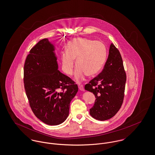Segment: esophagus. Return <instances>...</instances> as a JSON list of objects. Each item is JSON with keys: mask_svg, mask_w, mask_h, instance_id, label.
<instances>
[{"mask_svg": "<svg viewBox=\"0 0 155 155\" xmlns=\"http://www.w3.org/2000/svg\"><path fill=\"white\" fill-rule=\"evenodd\" d=\"M78 88L80 89V90L81 91H84V86L81 84V83H78Z\"/></svg>", "mask_w": 155, "mask_h": 155, "instance_id": "34e87169", "label": "esophagus"}]
</instances>
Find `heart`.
<instances>
[{
	"label": "heart",
	"instance_id": "b5f03b06",
	"mask_svg": "<svg viewBox=\"0 0 155 155\" xmlns=\"http://www.w3.org/2000/svg\"><path fill=\"white\" fill-rule=\"evenodd\" d=\"M66 54L61 57L63 71L72 75L75 60L78 66L75 78L77 81L84 79L85 75L93 76L102 68L106 58V50L101 41L88 38H77L71 41L66 48Z\"/></svg>",
	"mask_w": 155,
	"mask_h": 155
}]
</instances>
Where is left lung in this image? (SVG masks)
Listing matches in <instances>:
<instances>
[{
	"label": "left lung",
	"instance_id": "left-lung-1",
	"mask_svg": "<svg viewBox=\"0 0 155 155\" xmlns=\"http://www.w3.org/2000/svg\"><path fill=\"white\" fill-rule=\"evenodd\" d=\"M126 73L120 52L111 43L102 71L84 87L96 98L90 109V115L100 120L115 116L123 103Z\"/></svg>",
	"mask_w": 155,
	"mask_h": 155
}]
</instances>
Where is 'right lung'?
Here are the masks:
<instances>
[{
  "label": "right lung",
  "instance_id": "add662e5",
  "mask_svg": "<svg viewBox=\"0 0 155 155\" xmlns=\"http://www.w3.org/2000/svg\"><path fill=\"white\" fill-rule=\"evenodd\" d=\"M54 47L48 38L30 51L24 67V84L30 106L44 123L56 125L69 115V104L78 86L58 70Z\"/></svg>",
  "mask_w": 155,
  "mask_h": 155
}]
</instances>
